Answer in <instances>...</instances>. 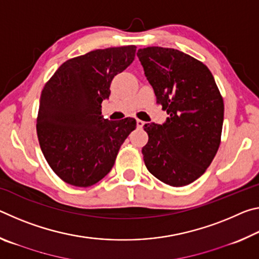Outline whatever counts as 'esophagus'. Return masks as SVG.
<instances>
[{
    "mask_svg": "<svg viewBox=\"0 0 259 259\" xmlns=\"http://www.w3.org/2000/svg\"><path fill=\"white\" fill-rule=\"evenodd\" d=\"M136 122H137V126H138L139 129H142L143 126H144V124H145V122L142 121V120H138V119H137V121H136Z\"/></svg>",
    "mask_w": 259,
    "mask_h": 259,
    "instance_id": "1",
    "label": "esophagus"
}]
</instances>
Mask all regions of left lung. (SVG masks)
<instances>
[{"label":"left lung","mask_w":259,"mask_h":259,"mask_svg":"<svg viewBox=\"0 0 259 259\" xmlns=\"http://www.w3.org/2000/svg\"><path fill=\"white\" fill-rule=\"evenodd\" d=\"M157 103L166 109L162 124L146 123L143 147L148 171L181 187L202 176L221 144L224 102L211 72L201 61L170 48L137 52Z\"/></svg>","instance_id":"1"}]
</instances>
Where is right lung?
Returning a JSON list of instances; mask_svg holds the SVG:
<instances>
[{
	"label": "right lung",
	"mask_w": 259,
	"mask_h": 259,
	"mask_svg": "<svg viewBox=\"0 0 259 259\" xmlns=\"http://www.w3.org/2000/svg\"><path fill=\"white\" fill-rule=\"evenodd\" d=\"M135 55V46L90 51L65 61L43 88L38 143L51 169L67 184L88 187L102 181L136 129L134 117L109 121L102 116L113 77Z\"/></svg>",
	"instance_id": "obj_1"
}]
</instances>
